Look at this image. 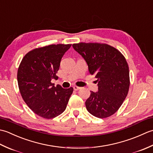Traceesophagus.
<instances>
[{"label":"esophagus","mask_w":153,"mask_h":153,"mask_svg":"<svg viewBox=\"0 0 153 153\" xmlns=\"http://www.w3.org/2000/svg\"><path fill=\"white\" fill-rule=\"evenodd\" d=\"M82 88H81V87H77V86H74V89L75 90V91H78V90H79V89H81Z\"/></svg>","instance_id":"esophagus-1"}]
</instances>
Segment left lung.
<instances>
[{"instance_id":"obj_1","label":"left lung","mask_w":153,"mask_h":153,"mask_svg":"<svg viewBox=\"0 0 153 153\" xmlns=\"http://www.w3.org/2000/svg\"><path fill=\"white\" fill-rule=\"evenodd\" d=\"M72 46L85 60L90 74L98 82V91H91L86 100L87 110L99 118L113 115L124 101L130 84L129 66L124 56L105 43H79Z\"/></svg>"}]
</instances>
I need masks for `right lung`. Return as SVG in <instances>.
Segmentation results:
<instances>
[{
	"label": "right lung",
	"mask_w": 153,
	"mask_h": 153,
	"mask_svg": "<svg viewBox=\"0 0 153 153\" xmlns=\"http://www.w3.org/2000/svg\"><path fill=\"white\" fill-rule=\"evenodd\" d=\"M71 44L51 45L36 48L25 55L18 70L17 79L22 99L37 115L46 119L61 114L73 93L72 87L54 86L60 61Z\"/></svg>",
	"instance_id": "1"
}]
</instances>
